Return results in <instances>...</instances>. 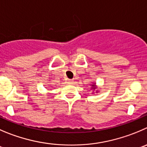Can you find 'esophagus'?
<instances>
[{"instance_id":"obj_1","label":"esophagus","mask_w":147,"mask_h":147,"mask_svg":"<svg viewBox=\"0 0 147 147\" xmlns=\"http://www.w3.org/2000/svg\"><path fill=\"white\" fill-rule=\"evenodd\" d=\"M67 82H68V84H73V83H74V80H73V79H68V80H67Z\"/></svg>"}]
</instances>
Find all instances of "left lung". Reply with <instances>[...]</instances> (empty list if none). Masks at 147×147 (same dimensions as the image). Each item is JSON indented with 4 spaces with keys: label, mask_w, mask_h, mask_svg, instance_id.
<instances>
[{
    "label": "left lung",
    "mask_w": 147,
    "mask_h": 147,
    "mask_svg": "<svg viewBox=\"0 0 147 147\" xmlns=\"http://www.w3.org/2000/svg\"><path fill=\"white\" fill-rule=\"evenodd\" d=\"M92 89H96V88H97V87H96L95 84H93V85H92Z\"/></svg>",
    "instance_id": "obj_1"
}]
</instances>
